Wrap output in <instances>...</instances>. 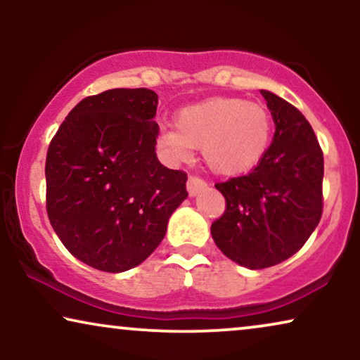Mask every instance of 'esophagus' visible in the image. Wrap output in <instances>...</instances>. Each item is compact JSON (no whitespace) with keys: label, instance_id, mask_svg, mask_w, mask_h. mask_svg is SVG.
<instances>
[{"label":"esophagus","instance_id":"obj_1","mask_svg":"<svg viewBox=\"0 0 360 360\" xmlns=\"http://www.w3.org/2000/svg\"><path fill=\"white\" fill-rule=\"evenodd\" d=\"M206 181L201 179V176H196V175H190L188 180H186V190H188L190 196H195L198 195L201 190L206 188Z\"/></svg>","mask_w":360,"mask_h":360}]
</instances>
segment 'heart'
Instances as JSON below:
<instances>
[{"mask_svg": "<svg viewBox=\"0 0 360 360\" xmlns=\"http://www.w3.org/2000/svg\"><path fill=\"white\" fill-rule=\"evenodd\" d=\"M175 127L164 126L155 144L170 162L190 160L201 149L206 165L219 175L254 169L267 154L274 122L259 103L239 98H211L175 115Z\"/></svg>", "mask_w": 360, "mask_h": 360, "instance_id": "heart-1", "label": "heart"}]
</instances>
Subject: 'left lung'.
<instances>
[{
  "mask_svg": "<svg viewBox=\"0 0 360 360\" xmlns=\"http://www.w3.org/2000/svg\"><path fill=\"white\" fill-rule=\"evenodd\" d=\"M260 93L275 122L274 142L250 174L214 185L226 210L211 224L221 252L254 270L298 252L323 214L324 159L311 124L288 101Z\"/></svg>",
  "mask_w": 360,
  "mask_h": 360,
  "instance_id": "left-lung-1",
  "label": "left lung"
}]
</instances>
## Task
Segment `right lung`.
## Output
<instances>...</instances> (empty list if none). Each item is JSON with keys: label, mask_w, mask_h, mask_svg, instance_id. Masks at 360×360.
Instances as JSON below:
<instances>
[{"label": "right lung", "mask_w": 360, "mask_h": 360, "mask_svg": "<svg viewBox=\"0 0 360 360\" xmlns=\"http://www.w3.org/2000/svg\"><path fill=\"white\" fill-rule=\"evenodd\" d=\"M157 105L147 88L86 96L49 144V221L68 252L103 272L144 262L188 196L185 172L157 160Z\"/></svg>", "instance_id": "1"}]
</instances>
